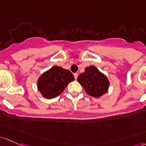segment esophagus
<instances>
[{"label":"esophagus","instance_id":"1","mask_svg":"<svg viewBox=\"0 0 146 146\" xmlns=\"http://www.w3.org/2000/svg\"><path fill=\"white\" fill-rule=\"evenodd\" d=\"M73 76H74L75 79H77V78H78V73H75L74 74H73Z\"/></svg>","mask_w":146,"mask_h":146}]
</instances>
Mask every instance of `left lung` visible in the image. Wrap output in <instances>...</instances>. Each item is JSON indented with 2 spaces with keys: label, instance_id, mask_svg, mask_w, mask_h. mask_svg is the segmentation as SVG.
<instances>
[{
  "label": "left lung",
  "instance_id": "1",
  "mask_svg": "<svg viewBox=\"0 0 146 146\" xmlns=\"http://www.w3.org/2000/svg\"><path fill=\"white\" fill-rule=\"evenodd\" d=\"M77 80L86 92L93 97L99 98L109 88L108 78L94 66L87 67L85 72L78 76Z\"/></svg>",
  "mask_w": 146,
  "mask_h": 146
}]
</instances>
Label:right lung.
<instances>
[{"instance_id": "add662e5", "label": "right lung", "mask_w": 146, "mask_h": 146, "mask_svg": "<svg viewBox=\"0 0 146 146\" xmlns=\"http://www.w3.org/2000/svg\"><path fill=\"white\" fill-rule=\"evenodd\" d=\"M74 80L70 70L54 66L40 75L37 81V87L44 98L54 99L62 93L68 83Z\"/></svg>"}]
</instances>
